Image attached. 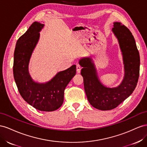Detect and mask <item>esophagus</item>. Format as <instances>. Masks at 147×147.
<instances>
[{
  "mask_svg": "<svg viewBox=\"0 0 147 147\" xmlns=\"http://www.w3.org/2000/svg\"><path fill=\"white\" fill-rule=\"evenodd\" d=\"M76 69H77L78 73H80V71L81 69V66L80 65H79V64L76 65Z\"/></svg>",
  "mask_w": 147,
  "mask_h": 147,
  "instance_id": "1",
  "label": "esophagus"
}]
</instances>
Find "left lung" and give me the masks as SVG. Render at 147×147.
<instances>
[{"label": "left lung", "instance_id": "1", "mask_svg": "<svg viewBox=\"0 0 147 147\" xmlns=\"http://www.w3.org/2000/svg\"><path fill=\"white\" fill-rule=\"evenodd\" d=\"M112 31L118 40L124 65V77L119 86H104L98 79L91 58L79 60L83 67L81 73L88 101L92 107L103 111L116 108L129 97L136 89L139 77L140 55L131 32L119 22L113 23Z\"/></svg>", "mask_w": 147, "mask_h": 147}]
</instances>
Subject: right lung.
I'll return each instance as SVG.
<instances>
[{"instance_id":"add662e5","label":"right lung","mask_w":147,"mask_h":147,"mask_svg":"<svg viewBox=\"0 0 147 147\" xmlns=\"http://www.w3.org/2000/svg\"><path fill=\"white\" fill-rule=\"evenodd\" d=\"M44 24L35 22L21 36L14 52L13 76L18 91L30 105L42 111H53L63 103L64 90L76 73V65L58 72L46 83L33 81L28 71L31 54L39 39V32Z\"/></svg>"}]
</instances>
